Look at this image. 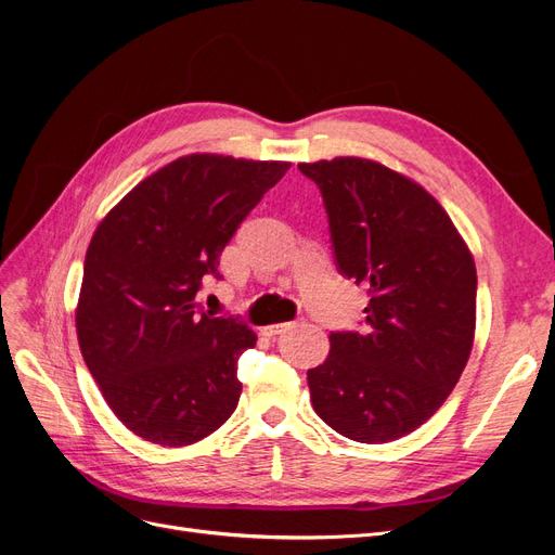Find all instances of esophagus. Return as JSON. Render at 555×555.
<instances>
[{
  "mask_svg": "<svg viewBox=\"0 0 555 555\" xmlns=\"http://www.w3.org/2000/svg\"><path fill=\"white\" fill-rule=\"evenodd\" d=\"M292 324H268V326H263L261 331H263V335H278L280 331H287Z\"/></svg>",
  "mask_w": 555,
  "mask_h": 555,
  "instance_id": "1",
  "label": "esophagus"
}]
</instances>
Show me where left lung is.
Segmentation results:
<instances>
[{
	"label": "left lung",
	"instance_id": "8db88e82",
	"mask_svg": "<svg viewBox=\"0 0 555 555\" xmlns=\"http://www.w3.org/2000/svg\"><path fill=\"white\" fill-rule=\"evenodd\" d=\"M328 212L340 273L367 287L365 331L331 333L308 371L314 412L365 444L402 438L442 408L477 326L473 251L440 201L363 157L298 164Z\"/></svg>",
	"mask_w": 555,
	"mask_h": 555
}]
</instances>
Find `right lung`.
I'll list each match as a JSON object with an SVG mask.
<instances>
[{"label": "right lung", "instance_id": "1", "mask_svg": "<svg viewBox=\"0 0 555 555\" xmlns=\"http://www.w3.org/2000/svg\"><path fill=\"white\" fill-rule=\"evenodd\" d=\"M289 162L178 157L99 222L76 306L80 354L113 414L145 442L188 447L238 405L257 333L196 304L201 278Z\"/></svg>", "mask_w": 555, "mask_h": 555}]
</instances>
